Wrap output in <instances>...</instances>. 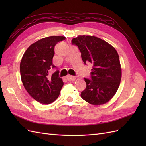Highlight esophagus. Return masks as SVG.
<instances>
[{
  "mask_svg": "<svg viewBox=\"0 0 146 146\" xmlns=\"http://www.w3.org/2000/svg\"><path fill=\"white\" fill-rule=\"evenodd\" d=\"M66 79H67L68 81H74L76 79V77L72 76H68L66 77Z\"/></svg>",
  "mask_w": 146,
  "mask_h": 146,
  "instance_id": "34e87169",
  "label": "esophagus"
}]
</instances>
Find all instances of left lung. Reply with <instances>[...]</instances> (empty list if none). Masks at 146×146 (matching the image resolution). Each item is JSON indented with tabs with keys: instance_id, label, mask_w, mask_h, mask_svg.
<instances>
[{
	"instance_id": "obj_1",
	"label": "left lung",
	"mask_w": 146,
	"mask_h": 146,
	"mask_svg": "<svg viewBox=\"0 0 146 146\" xmlns=\"http://www.w3.org/2000/svg\"><path fill=\"white\" fill-rule=\"evenodd\" d=\"M85 64L91 63V80L85 78L86 89L82 98L94 105L105 104L115 95L120 85L122 70L119 56L113 46L94 36L79 35L73 38Z\"/></svg>"
}]
</instances>
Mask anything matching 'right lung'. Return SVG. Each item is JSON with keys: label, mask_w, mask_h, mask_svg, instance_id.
<instances>
[{"label": "right lung", "mask_w": 146, "mask_h": 146, "mask_svg": "<svg viewBox=\"0 0 146 146\" xmlns=\"http://www.w3.org/2000/svg\"><path fill=\"white\" fill-rule=\"evenodd\" d=\"M65 39L62 36H52L39 39L28 47L22 58V82L28 93L39 103H52L58 98L63 86L58 71L52 76L48 74L51 68H55L52 63L54 47L57 42Z\"/></svg>", "instance_id": "add662e5"}]
</instances>
